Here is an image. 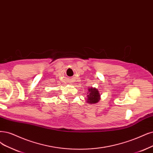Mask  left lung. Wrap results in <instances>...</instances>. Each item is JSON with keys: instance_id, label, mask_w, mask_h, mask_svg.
Wrapping results in <instances>:
<instances>
[{"instance_id": "left-lung-1", "label": "left lung", "mask_w": 153, "mask_h": 153, "mask_svg": "<svg viewBox=\"0 0 153 153\" xmlns=\"http://www.w3.org/2000/svg\"><path fill=\"white\" fill-rule=\"evenodd\" d=\"M87 91L88 98L86 101L88 104H95L99 102L101 99V95L98 89L93 87H88Z\"/></svg>"}]
</instances>
